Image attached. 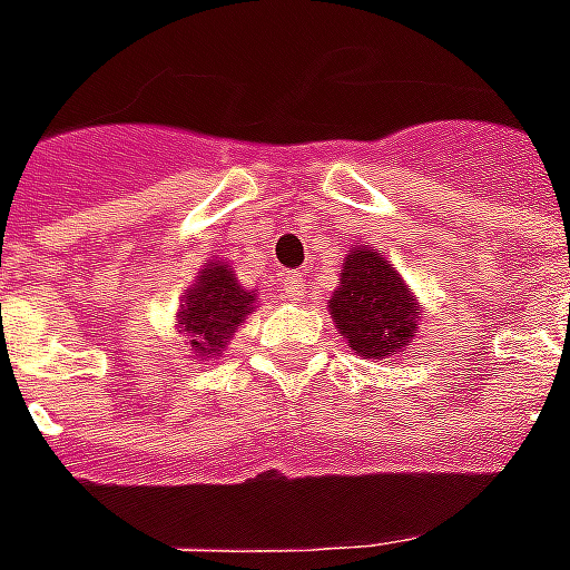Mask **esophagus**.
<instances>
[{
  "instance_id": "obj_1",
  "label": "esophagus",
  "mask_w": 570,
  "mask_h": 570,
  "mask_svg": "<svg viewBox=\"0 0 570 570\" xmlns=\"http://www.w3.org/2000/svg\"><path fill=\"white\" fill-rule=\"evenodd\" d=\"M284 289H286V296L293 298V302H302V298H305V274L302 272L286 274Z\"/></svg>"
}]
</instances>
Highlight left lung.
Masks as SVG:
<instances>
[{"label": "left lung", "instance_id": "8db88e82", "mask_svg": "<svg viewBox=\"0 0 570 570\" xmlns=\"http://www.w3.org/2000/svg\"><path fill=\"white\" fill-rule=\"evenodd\" d=\"M330 314L357 357L387 360L419 333L421 302L382 249L354 244L342 262Z\"/></svg>", "mask_w": 570, "mask_h": 570}]
</instances>
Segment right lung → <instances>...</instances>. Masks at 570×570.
I'll list each match as a JSON object with an SVG mask.
<instances>
[{"label": "right lung", "mask_w": 570, "mask_h": 570, "mask_svg": "<svg viewBox=\"0 0 570 570\" xmlns=\"http://www.w3.org/2000/svg\"><path fill=\"white\" fill-rule=\"evenodd\" d=\"M256 289L237 284L228 262H204V268L188 286L176 311V330L186 335L195 360H213L223 354L240 323L256 308Z\"/></svg>", "instance_id": "1"}]
</instances>
